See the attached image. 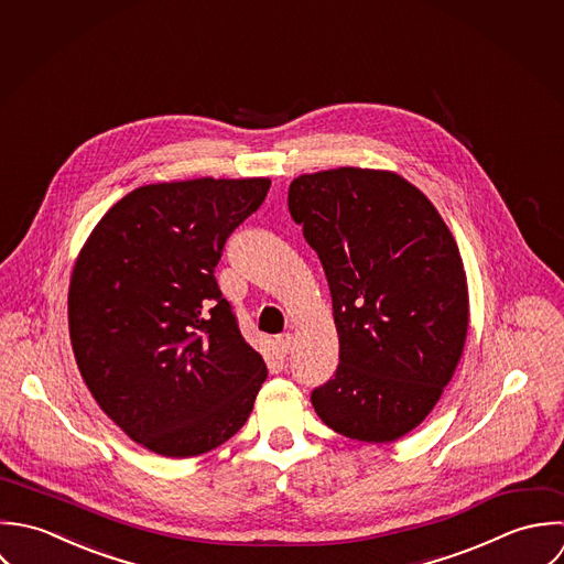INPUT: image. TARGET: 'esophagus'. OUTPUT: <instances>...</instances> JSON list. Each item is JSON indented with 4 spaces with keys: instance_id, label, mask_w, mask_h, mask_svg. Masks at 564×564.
Here are the masks:
<instances>
[{
    "instance_id": "obj_1",
    "label": "esophagus",
    "mask_w": 564,
    "mask_h": 564,
    "mask_svg": "<svg viewBox=\"0 0 564 564\" xmlns=\"http://www.w3.org/2000/svg\"><path fill=\"white\" fill-rule=\"evenodd\" d=\"M276 346H279V352L288 355V352L292 350V346H294V336H292V334H283V336H279V338H276Z\"/></svg>"
}]
</instances>
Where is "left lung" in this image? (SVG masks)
<instances>
[{
    "label": "left lung",
    "instance_id": "1",
    "mask_svg": "<svg viewBox=\"0 0 564 564\" xmlns=\"http://www.w3.org/2000/svg\"><path fill=\"white\" fill-rule=\"evenodd\" d=\"M288 207L325 268L339 364L312 392L350 441L394 443L438 403L468 332L466 272L430 198L388 170L338 167L292 181Z\"/></svg>",
    "mask_w": 564,
    "mask_h": 564
}]
</instances>
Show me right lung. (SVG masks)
Here are the masks:
<instances>
[{"label": "right lung", "mask_w": 564, "mask_h": 564, "mask_svg": "<svg viewBox=\"0 0 564 564\" xmlns=\"http://www.w3.org/2000/svg\"><path fill=\"white\" fill-rule=\"evenodd\" d=\"M270 178L137 187L85 241L69 283V338L98 405L165 457L225 445L268 377L214 270Z\"/></svg>", "instance_id": "obj_1"}]
</instances>
